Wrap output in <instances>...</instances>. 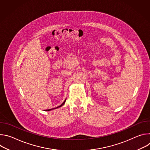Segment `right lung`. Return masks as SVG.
<instances>
[{"label": "right lung", "mask_w": 150, "mask_h": 150, "mask_svg": "<svg viewBox=\"0 0 150 150\" xmlns=\"http://www.w3.org/2000/svg\"><path fill=\"white\" fill-rule=\"evenodd\" d=\"M65 101H66V100L63 101V103H62L61 105H60L59 106H58V107H57V108H60V107L62 106V105H63L64 104H65ZM56 108H54V109H56ZM52 109H48V110H46V111H47H47H49V110H52Z\"/></svg>", "instance_id": "obj_1"}]
</instances>
